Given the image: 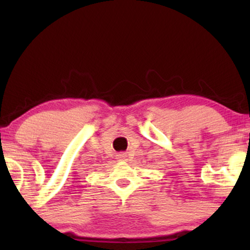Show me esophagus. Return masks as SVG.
I'll list each match as a JSON object with an SVG mask.
<instances>
[{"instance_id":"1","label":"esophagus","mask_w":250,"mask_h":250,"mask_svg":"<svg viewBox=\"0 0 250 250\" xmlns=\"http://www.w3.org/2000/svg\"><path fill=\"white\" fill-rule=\"evenodd\" d=\"M117 160H119V161H125V160H127V154L125 153L117 154Z\"/></svg>"}]
</instances>
